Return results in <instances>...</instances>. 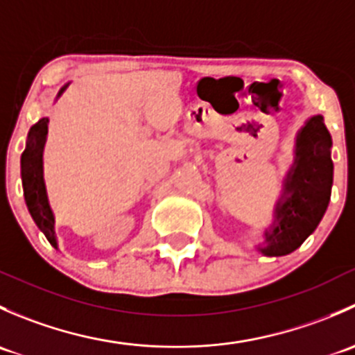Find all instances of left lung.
<instances>
[{
    "instance_id": "1",
    "label": "left lung",
    "mask_w": 355,
    "mask_h": 355,
    "mask_svg": "<svg viewBox=\"0 0 355 355\" xmlns=\"http://www.w3.org/2000/svg\"><path fill=\"white\" fill-rule=\"evenodd\" d=\"M331 185V135L323 116L314 114L297 132L293 163L273 207V223L264 230L257 252L278 257L299 249L323 220Z\"/></svg>"
}]
</instances>
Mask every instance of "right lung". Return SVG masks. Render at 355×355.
I'll return each instance as SVG.
<instances>
[{
  "mask_svg": "<svg viewBox=\"0 0 355 355\" xmlns=\"http://www.w3.org/2000/svg\"><path fill=\"white\" fill-rule=\"evenodd\" d=\"M68 85H70V82L60 89L55 101L62 98ZM48 118H41L28 130L25 151L22 153V157H20V170H22L24 198L28 213H31L32 220L37 225L39 230L46 235L49 244L55 247V249H58L55 234V214H53L51 206H49L44 175H42V151H44L46 137H48Z\"/></svg>",
  "mask_w": 355,
  "mask_h": 355,
  "instance_id": "right-lung-1",
  "label": "right lung"
}]
</instances>
